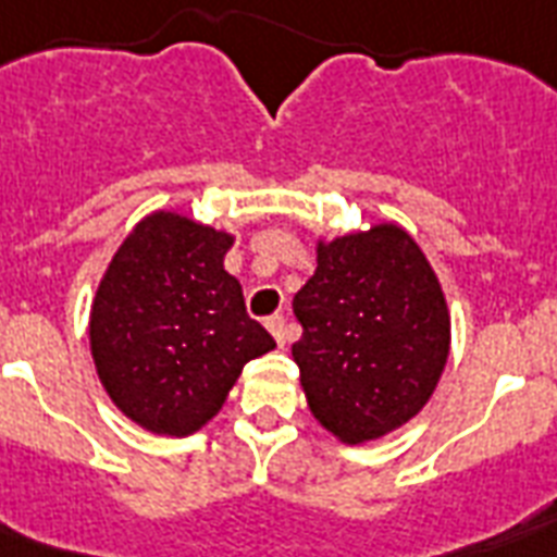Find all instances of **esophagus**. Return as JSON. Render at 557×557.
Segmentation results:
<instances>
[{
    "label": "esophagus",
    "instance_id": "esophagus-1",
    "mask_svg": "<svg viewBox=\"0 0 557 557\" xmlns=\"http://www.w3.org/2000/svg\"><path fill=\"white\" fill-rule=\"evenodd\" d=\"M264 325H267V331L273 334V339L278 343V346H282V348L287 346V339H290V327H287V319L275 313V317L267 319Z\"/></svg>",
    "mask_w": 557,
    "mask_h": 557
}]
</instances>
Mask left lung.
<instances>
[{"instance_id": "obj_1", "label": "left lung", "mask_w": 557, "mask_h": 557, "mask_svg": "<svg viewBox=\"0 0 557 557\" xmlns=\"http://www.w3.org/2000/svg\"><path fill=\"white\" fill-rule=\"evenodd\" d=\"M293 343L310 416L346 444L374 442L424 409L450 355L438 275L404 226L317 240V273L293 296Z\"/></svg>"}]
</instances>
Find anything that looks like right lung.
<instances>
[{
	"mask_svg": "<svg viewBox=\"0 0 557 557\" xmlns=\"http://www.w3.org/2000/svg\"><path fill=\"white\" fill-rule=\"evenodd\" d=\"M235 235L157 209L103 270L89 310V351L103 392L133 424L191 435L218 416L249 360L275 339L247 317L223 270Z\"/></svg>",
	"mask_w": 557,
	"mask_h": 557,
	"instance_id": "add662e5",
	"label": "right lung"
}]
</instances>
